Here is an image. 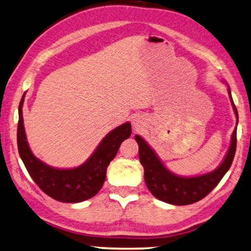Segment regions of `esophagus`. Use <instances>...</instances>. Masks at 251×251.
Instances as JSON below:
<instances>
[{"label": "esophagus", "mask_w": 251, "mask_h": 251, "mask_svg": "<svg viewBox=\"0 0 251 251\" xmlns=\"http://www.w3.org/2000/svg\"><path fill=\"white\" fill-rule=\"evenodd\" d=\"M133 126L135 127V129H140L142 127V121L140 118H135L133 121Z\"/></svg>", "instance_id": "esophagus-1"}]
</instances>
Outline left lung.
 Returning <instances> with one entry per match:
<instances>
[{"label":"left lung","instance_id":"obj_1","mask_svg":"<svg viewBox=\"0 0 251 251\" xmlns=\"http://www.w3.org/2000/svg\"><path fill=\"white\" fill-rule=\"evenodd\" d=\"M228 94H230L236 118L239 121L238 110L232 100L230 90H228ZM135 140L139 144L140 161L144 168V181L150 192L157 199L165 202L176 204V206H184V204L195 203L209 195L211 190L220 183L223 176L230 169L236 149V128L232 134L230 149L220 167L208 174L195 176V177H182V176L173 174L162 165L154 151L142 137L135 135Z\"/></svg>","mask_w":251,"mask_h":251}]
</instances>
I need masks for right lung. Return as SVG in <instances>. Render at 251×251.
Here are the masks:
<instances>
[{
  "label": "right lung",
  "mask_w": 251,
  "mask_h": 251,
  "mask_svg": "<svg viewBox=\"0 0 251 251\" xmlns=\"http://www.w3.org/2000/svg\"><path fill=\"white\" fill-rule=\"evenodd\" d=\"M24 95L19 103L17 142L20 158L30 177L42 191L61 202H80L94 197L103 185L107 167L117 154L122 142L130 136L132 127L129 123L108 133L83 165L72 169L53 168L37 159L28 147L23 119Z\"/></svg>",
  "instance_id": "1"
}]
</instances>
